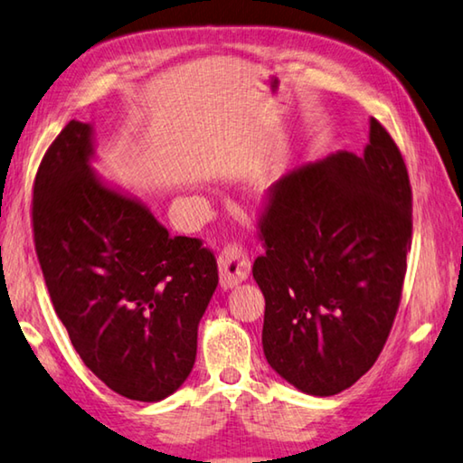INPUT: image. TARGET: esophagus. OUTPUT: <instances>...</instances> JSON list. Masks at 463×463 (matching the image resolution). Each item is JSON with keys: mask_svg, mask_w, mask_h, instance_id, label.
<instances>
[{"mask_svg": "<svg viewBox=\"0 0 463 463\" xmlns=\"http://www.w3.org/2000/svg\"><path fill=\"white\" fill-rule=\"evenodd\" d=\"M218 268H220V284L224 288H232L239 282L249 278L251 271V261H249L247 251L237 243L226 245L218 255Z\"/></svg>", "mask_w": 463, "mask_h": 463, "instance_id": "1", "label": "esophagus"}]
</instances>
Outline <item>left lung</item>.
Wrapping results in <instances>:
<instances>
[{
  "label": "left lung",
  "instance_id": "1",
  "mask_svg": "<svg viewBox=\"0 0 463 463\" xmlns=\"http://www.w3.org/2000/svg\"><path fill=\"white\" fill-rule=\"evenodd\" d=\"M258 237L269 366L305 393L348 390L390 337L412 247V185L390 131L373 117L363 156L342 150L276 181Z\"/></svg>",
  "mask_w": 463,
  "mask_h": 463
}]
</instances>
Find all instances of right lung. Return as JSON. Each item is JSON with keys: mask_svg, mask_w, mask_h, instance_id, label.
<instances>
[{"mask_svg": "<svg viewBox=\"0 0 463 463\" xmlns=\"http://www.w3.org/2000/svg\"><path fill=\"white\" fill-rule=\"evenodd\" d=\"M90 154V126L70 121L43 156L36 258L82 363L123 398L158 402L194 369L216 255L202 239L168 237L142 203L102 185Z\"/></svg>", "mask_w": 463, "mask_h": 463, "instance_id": "right-lung-1", "label": "right lung"}]
</instances>
